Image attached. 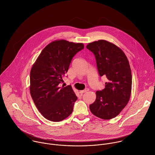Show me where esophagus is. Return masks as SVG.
I'll return each mask as SVG.
<instances>
[{
    "mask_svg": "<svg viewBox=\"0 0 155 155\" xmlns=\"http://www.w3.org/2000/svg\"><path fill=\"white\" fill-rule=\"evenodd\" d=\"M87 91H89V89H85L84 90L80 91V94H83V93H85V92H87Z\"/></svg>",
    "mask_w": 155,
    "mask_h": 155,
    "instance_id": "34e87169",
    "label": "esophagus"
}]
</instances>
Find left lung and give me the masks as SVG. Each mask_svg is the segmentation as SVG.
Returning <instances> with one entry per match:
<instances>
[{
	"mask_svg": "<svg viewBox=\"0 0 155 155\" xmlns=\"http://www.w3.org/2000/svg\"><path fill=\"white\" fill-rule=\"evenodd\" d=\"M86 48L95 55L100 76L107 78L105 88L96 92V100L89 105L90 110L100 118H114L130 97L132 79L129 60L120 48L106 40L90 43Z\"/></svg>",
	"mask_w": 155,
	"mask_h": 155,
	"instance_id": "obj_1",
	"label": "left lung"
}]
</instances>
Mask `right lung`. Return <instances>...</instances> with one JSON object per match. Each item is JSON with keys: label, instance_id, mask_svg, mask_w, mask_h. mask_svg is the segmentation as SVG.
Segmentation results:
<instances>
[{"label": "right lung", "instance_id": "obj_1", "mask_svg": "<svg viewBox=\"0 0 155 155\" xmlns=\"http://www.w3.org/2000/svg\"><path fill=\"white\" fill-rule=\"evenodd\" d=\"M84 48L81 43L54 41L41 51L30 72V93L40 114L58 122L72 112L77 100L72 87H60L74 56Z\"/></svg>", "mask_w": 155, "mask_h": 155}]
</instances>
